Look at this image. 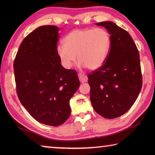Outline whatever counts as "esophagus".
Instances as JSON below:
<instances>
[{
  "label": "esophagus",
  "mask_w": 155,
  "mask_h": 155,
  "mask_svg": "<svg viewBox=\"0 0 155 155\" xmlns=\"http://www.w3.org/2000/svg\"><path fill=\"white\" fill-rule=\"evenodd\" d=\"M78 78H79V81H81V83H82L87 82L88 79L87 76L84 74H82V73H79V74H78Z\"/></svg>",
  "instance_id": "1"
}]
</instances>
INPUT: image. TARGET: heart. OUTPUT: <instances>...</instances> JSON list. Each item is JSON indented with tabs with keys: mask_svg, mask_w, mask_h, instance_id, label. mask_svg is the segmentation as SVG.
<instances>
[{
	"mask_svg": "<svg viewBox=\"0 0 155 155\" xmlns=\"http://www.w3.org/2000/svg\"><path fill=\"white\" fill-rule=\"evenodd\" d=\"M64 45L57 48V56L66 69L77 60L88 69L96 70L104 64L111 46V38L104 28H77L65 37Z\"/></svg>",
	"mask_w": 155,
	"mask_h": 155,
	"instance_id": "1",
	"label": "heart"
}]
</instances>
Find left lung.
Returning a JSON list of instances; mask_svg holds the SVG:
<instances>
[{
    "instance_id": "obj_1",
    "label": "left lung",
    "mask_w": 155,
    "mask_h": 155,
    "mask_svg": "<svg viewBox=\"0 0 155 155\" xmlns=\"http://www.w3.org/2000/svg\"><path fill=\"white\" fill-rule=\"evenodd\" d=\"M108 31L111 46L104 64L88 76L94 109L107 119L128 111L142 86L140 54L127 31L113 22L96 23Z\"/></svg>"
}]
</instances>
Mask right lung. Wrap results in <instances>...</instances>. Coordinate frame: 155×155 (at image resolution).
<instances>
[{
  "label": "right lung",
  "instance_id": "add662e5",
  "mask_svg": "<svg viewBox=\"0 0 155 155\" xmlns=\"http://www.w3.org/2000/svg\"><path fill=\"white\" fill-rule=\"evenodd\" d=\"M59 31L37 28L23 40L14 62L20 103L37 121L54 127L70 117V100L80 85L76 70L65 69L57 56Z\"/></svg>",
  "mask_w": 155,
  "mask_h": 155
}]
</instances>
